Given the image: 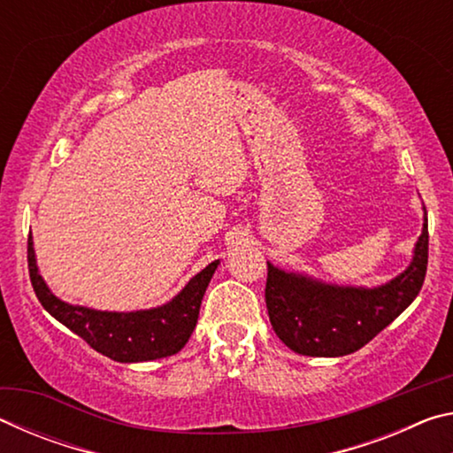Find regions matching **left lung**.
Segmentation results:
<instances>
[{"label":"left lung","mask_w":453,"mask_h":453,"mask_svg":"<svg viewBox=\"0 0 453 453\" xmlns=\"http://www.w3.org/2000/svg\"><path fill=\"white\" fill-rule=\"evenodd\" d=\"M427 216L411 265L375 289L335 288L267 264L265 305L273 332L296 354H354L416 300L427 272Z\"/></svg>","instance_id":"obj_1"}]
</instances>
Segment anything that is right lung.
I'll return each instance as SVG.
<instances>
[{
  "label": "right lung",
  "mask_w": 453,
  "mask_h": 453,
  "mask_svg": "<svg viewBox=\"0 0 453 453\" xmlns=\"http://www.w3.org/2000/svg\"><path fill=\"white\" fill-rule=\"evenodd\" d=\"M218 259L191 278L186 288L162 308L132 313L96 311L58 300L37 273L34 242L27 240V270L37 300L53 318L78 334L89 348L121 364L150 362L173 356L186 346L197 324L205 288Z\"/></svg>",
  "instance_id": "obj_1"
}]
</instances>
